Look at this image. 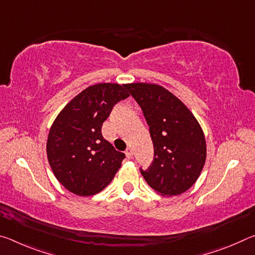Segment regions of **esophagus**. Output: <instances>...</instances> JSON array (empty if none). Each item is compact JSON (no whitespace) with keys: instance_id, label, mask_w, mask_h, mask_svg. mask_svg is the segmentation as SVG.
<instances>
[{"instance_id":"1","label":"esophagus","mask_w":255,"mask_h":255,"mask_svg":"<svg viewBox=\"0 0 255 255\" xmlns=\"http://www.w3.org/2000/svg\"><path fill=\"white\" fill-rule=\"evenodd\" d=\"M125 153H126V156H127L128 159H130L132 157V150H131V148H127L126 152H125Z\"/></svg>"}]
</instances>
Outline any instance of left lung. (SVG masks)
<instances>
[{
	"label": "left lung",
	"mask_w": 255,
	"mask_h": 255,
	"mask_svg": "<svg viewBox=\"0 0 255 255\" xmlns=\"http://www.w3.org/2000/svg\"><path fill=\"white\" fill-rule=\"evenodd\" d=\"M143 110L154 145V158L140 169L146 182L162 196H178L191 188L205 165L204 131L183 102L163 86L125 85Z\"/></svg>",
	"instance_id": "obj_1"
}]
</instances>
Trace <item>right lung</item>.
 Listing matches in <instances>:
<instances>
[{
	"mask_svg": "<svg viewBox=\"0 0 255 255\" xmlns=\"http://www.w3.org/2000/svg\"><path fill=\"white\" fill-rule=\"evenodd\" d=\"M125 85L99 83L83 90L59 112L47 139L54 174L68 191L93 196L109 184L125 155L102 136L112 108L129 97Z\"/></svg>",
	"mask_w": 255,
	"mask_h": 255,
	"instance_id": "1",
	"label": "right lung"
}]
</instances>
